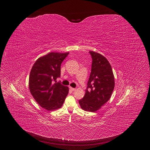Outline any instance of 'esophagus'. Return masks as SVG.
Returning <instances> with one entry per match:
<instances>
[{
  "mask_svg": "<svg viewBox=\"0 0 150 150\" xmlns=\"http://www.w3.org/2000/svg\"><path fill=\"white\" fill-rule=\"evenodd\" d=\"M69 88H70V90H71V91H75V88H72V87H69Z\"/></svg>",
  "mask_w": 150,
  "mask_h": 150,
  "instance_id": "obj_1",
  "label": "esophagus"
}]
</instances>
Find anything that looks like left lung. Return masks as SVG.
Segmentation results:
<instances>
[{"mask_svg":"<svg viewBox=\"0 0 150 150\" xmlns=\"http://www.w3.org/2000/svg\"><path fill=\"white\" fill-rule=\"evenodd\" d=\"M91 72L84 97L79 100L81 109L95 112L110 99L115 87V78L110 63L104 56L90 51Z\"/></svg>","mask_w":150,"mask_h":150,"instance_id":"1","label":"left lung"}]
</instances>
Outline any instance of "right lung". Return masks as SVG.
<instances>
[{"label": "right lung", "mask_w": 150, "mask_h": 150, "mask_svg": "<svg viewBox=\"0 0 150 150\" xmlns=\"http://www.w3.org/2000/svg\"><path fill=\"white\" fill-rule=\"evenodd\" d=\"M68 53L50 52L34 63L29 76V88L36 102L47 110L62 106L69 88L56 80L60 76V66ZM55 81V82H54Z\"/></svg>", "instance_id": "add662e5"}]
</instances>
